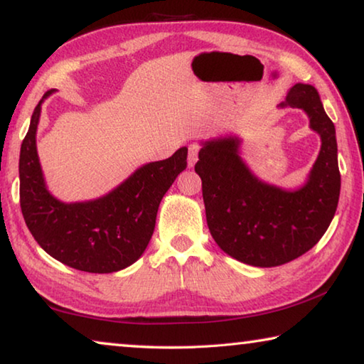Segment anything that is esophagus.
<instances>
[{"label": "esophagus", "mask_w": 364, "mask_h": 364, "mask_svg": "<svg viewBox=\"0 0 364 364\" xmlns=\"http://www.w3.org/2000/svg\"><path fill=\"white\" fill-rule=\"evenodd\" d=\"M199 149L200 147L197 144H191L189 146V151H188V165L189 167H194L197 159H199Z\"/></svg>", "instance_id": "obj_1"}]
</instances>
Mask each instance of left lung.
Segmentation results:
<instances>
[{"instance_id": "obj_1", "label": "left lung", "mask_w": 364, "mask_h": 364, "mask_svg": "<svg viewBox=\"0 0 364 364\" xmlns=\"http://www.w3.org/2000/svg\"><path fill=\"white\" fill-rule=\"evenodd\" d=\"M304 109L321 136V151L304 188L286 191L250 173L237 138L207 141L196 173L202 180L207 225L215 242L252 267H279L310 250L328 230L341 194L334 123L318 91L297 83L279 107Z\"/></svg>"}]
</instances>
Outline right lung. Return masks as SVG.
I'll return each mask as SVG.
<instances>
[{
    "instance_id": "1",
    "label": "right lung",
    "mask_w": 364,
    "mask_h": 364,
    "mask_svg": "<svg viewBox=\"0 0 364 364\" xmlns=\"http://www.w3.org/2000/svg\"><path fill=\"white\" fill-rule=\"evenodd\" d=\"M51 93L46 91L43 100ZM43 100L21 146V208L27 228L46 254L70 268L114 273L130 267L151 241L160 200L186 168L188 149L143 165L100 199L64 204L46 189L36 154Z\"/></svg>"
}]
</instances>
